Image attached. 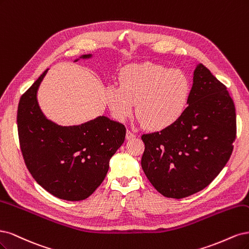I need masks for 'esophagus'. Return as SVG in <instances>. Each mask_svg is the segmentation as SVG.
Listing matches in <instances>:
<instances>
[{"mask_svg":"<svg viewBox=\"0 0 249 249\" xmlns=\"http://www.w3.org/2000/svg\"><path fill=\"white\" fill-rule=\"evenodd\" d=\"M135 136L136 135L133 132H131L130 130H127V132H126V140H131V139L135 138Z\"/></svg>","mask_w":249,"mask_h":249,"instance_id":"esophagus-1","label":"esophagus"}]
</instances>
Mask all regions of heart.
<instances>
[{
    "instance_id": "1",
    "label": "heart",
    "mask_w": 249,
    "mask_h": 249,
    "mask_svg": "<svg viewBox=\"0 0 249 249\" xmlns=\"http://www.w3.org/2000/svg\"><path fill=\"white\" fill-rule=\"evenodd\" d=\"M119 85L106 89V100L120 122L133 114L150 131H163L182 118L188 107L191 84L185 72L154 63L132 64L124 67Z\"/></svg>"
}]
</instances>
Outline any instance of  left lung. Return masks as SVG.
Returning <instances> with one entry per match:
<instances>
[{
  "label": "left lung",
  "instance_id": "8db88e82",
  "mask_svg": "<svg viewBox=\"0 0 249 249\" xmlns=\"http://www.w3.org/2000/svg\"><path fill=\"white\" fill-rule=\"evenodd\" d=\"M236 139V109L227 88L196 64L186 111L171 128L142 134V171L166 197L198 192L227 164Z\"/></svg>",
  "mask_w": 249,
  "mask_h": 249
}]
</instances>
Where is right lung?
<instances>
[{
	"mask_svg": "<svg viewBox=\"0 0 249 249\" xmlns=\"http://www.w3.org/2000/svg\"><path fill=\"white\" fill-rule=\"evenodd\" d=\"M83 54L78 59H91ZM49 69L23 94L18 109L21 153L35 181L51 195L66 200L89 197L106 178L109 160L122 146L123 124L99 116L81 125L62 126L47 119L37 92Z\"/></svg>",
	"mask_w": 249,
	"mask_h": 249,
	"instance_id": "right-lung-1",
	"label": "right lung"
}]
</instances>
